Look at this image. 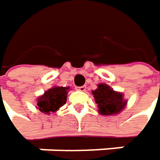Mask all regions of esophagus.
Segmentation results:
<instances>
[{"instance_id": "34e87169", "label": "esophagus", "mask_w": 160, "mask_h": 160, "mask_svg": "<svg viewBox=\"0 0 160 160\" xmlns=\"http://www.w3.org/2000/svg\"><path fill=\"white\" fill-rule=\"evenodd\" d=\"M77 90L80 91V92H84L86 90V87L85 86H80V87H77Z\"/></svg>"}]
</instances>
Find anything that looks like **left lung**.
<instances>
[{"mask_svg":"<svg viewBox=\"0 0 160 160\" xmlns=\"http://www.w3.org/2000/svg\"><path fill=\"white\" fill-rule=\"evenodd\" d=\"M92 93L97 103L98 112L102 115H115L121 112L127 104L122 92H115L109 85L100 83Z\"/></svg>","mask_w":160,"mask_h":160,"instance_id":"1","label":"left lung"}]
</instances>
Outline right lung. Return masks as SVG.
<instances>
[{
	"label": "right lung",
	"mask_w": 160,
	"mask_h": 160,
	"mask_svg": "<svg viewBox=\"0 0 160 160\" xmlns=\"http://www.w3.org/2000/svg\"><path fill=\"white\" fill-rule=\"evenodd\" d=\"M68 91L69 87L54 86L48 89L37 99V109L46 114L57 112L66 103Z\"/></svg>",
	"instance_id": "obj_1"
}]
</instances>
